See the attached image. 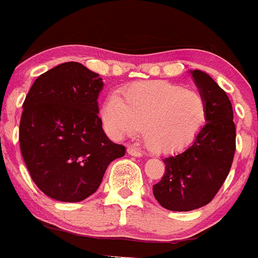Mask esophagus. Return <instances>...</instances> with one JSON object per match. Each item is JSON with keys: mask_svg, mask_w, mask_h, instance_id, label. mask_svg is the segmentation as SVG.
I'll return each instance as SVG.
<instances>
[{"mask_svg": "<svg viewBox=\"0 0 258 258\" xmlns=\"http://www.w3.org/2000/svg\"><path fill=\"white\" fill-rule=\"evenodd\" d=\"M127 154L136 157H141L143 155L142 151L137 149V147H129V149H127Z\"/></svg>", "mask_w": 258, "mask_h": 258, "instance_id": "obj_1", "label": "esophagus"}]
</instances>
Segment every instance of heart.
Here are the masks:
<instances>
[{
    "label": "heart",
    "mask_w": 258,
    "mask_h": 258,
    "mask_svg": "<svg viewBox=\"0 0 258 258\" xmlns=\"http://www.w3.org/2000/svg\"><path fill=\"white\" fill-rule=\"evenodd\" d=\"M101 118L113 140L136 136L143 125L150 149L172 152L197 137L207 118L206 99L199 92L168 81L131 85L121 98L109 95L102 104Z\"/></svg>",
    "instance_id": "b5f03b06"
}]
</instances>
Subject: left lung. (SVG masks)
Instances as JSON below:
<instances>
[{
	"instance_id": "left-lung-1",
	"label": "left lung",
	"mask_w": 258,
	"mask_h": 258,
	"mask_svg": "<svg viewBox=\"0 0 258 258\" xmlns=\"http://www.w3.org/2000/svg\"><path fill=\"white\" fill-rule=\"evenodd\" d=\"M207 103L206 124L179 154L163 159L165 173L154 184L155 199L174 212L202 208L212 202L231 168L235 154V124L229 97L203 71H191Z\"/></svg>"
}]
</instances>
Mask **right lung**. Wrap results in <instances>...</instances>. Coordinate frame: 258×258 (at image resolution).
Segmentation results:
<instances>
[{
    "mask_svg": "<svg viewBox=\"0 0 258 258\" xmlns=\"http://www.w3.org/2000/svg\"><path fill=\"white\" fill-rule=\"evenodd\" d=\"M102 88L99 75L67 61L40 75L27 94L20 151L33 182L51 199H86L99 187L109 163L125 155L98 116Z\"/></svg>",
    "mask_w": 258,
    "mask_h": 258,
    "instance_id": "right-lung-1",
    "label": "right lung"
}]
</instances>
